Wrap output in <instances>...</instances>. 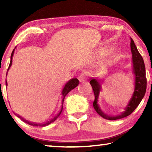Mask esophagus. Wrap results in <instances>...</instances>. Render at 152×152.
<instances>
[{
    "label": "esophagus",
    "instance_id": "34e87169",
    "mask_svg": "<svg viewBox=\"0 0 152 152\" xmlns=\"http://www.w3.org/2000/svg\"><path fill=\"white\" fill-rule=\"evenodd\" d=\"M78 80L81 83H84L86 82V75L84 74H81L78 77Z\"/></svg>",
    "mask_w": 152,
    "mask_h": 152
}]
</instances>
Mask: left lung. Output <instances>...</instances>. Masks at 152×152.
<instances>
[{
    "mask_svg": "<svg viewBox=\"0 0 152 152\" xmlns=\"http://www.w3.org/2000/svg\"><path fill=\"white\" fill-rule=\"evenodd\" d=\"M131 50L132 53V64H133V73L135 77V88L134 92L131 99L129 101L127 106L125 108V110L121 113L120 115L116 116H110L108 115L102 111L98 104L100 92L102 90L101 79L93 78L90 81L92 90L94 94V101L93 102L94 109L100 116L103 117L104 119L107 120H117L129 116L134 111L135 109L143 99L146 91V85H147V79L145 76V67L144 64L142 56L140 55L135 45L133 40L131 38Z\"/></svg>",
    "mask_w": 152,
    "mask_h": 152,
    "instance_id": "left-lung-1",
    "label": "left lung"
}]
</instances>
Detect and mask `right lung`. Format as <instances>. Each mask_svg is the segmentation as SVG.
Instances as JSON below:
<instances>
[{
  "label": "right lung",
  "mask_w": 152,
  "mask_h": 152,
  "mask_svg": "<svg viewBox=\"0 0 152 152\" xmlns=\"http://www.w3.org/2000/svg\"><path fill=\"white\" fill-rule=\"evenodd\" d=\"M16 48H15V49ZM15 49L12 51V53H11V61H10V64H9V68H8V70L7 72L9 71V68H11V66L12 65V56H13L14 54V51H15ZM79 84V81L78 80L77 78H72V79H70V80L66 82V84H65V86H64V88L62 89V91H61V96H62V101H61V109H60V111L59 112L58 114H56L54 117H53L51 118V119H50L48 121H46L45 123H33V122H30L29 121H27L26 119H25L24 118H23L22 117H20V115H17L15 114V115L17 117H19V119L27 123V124H29L30 125H32V126H35V127H45V126H47L48 125H50V123H53V121H55L58 119V117L60 116L61 111H62V109H63V104H64V99H65V96H66L67 94L69 92H70L72 90H73L74 88H75ZM6 86H7V80H6Z\"/></svg>",
  "instance_id": "right-lung-1"
}]
</instances>
